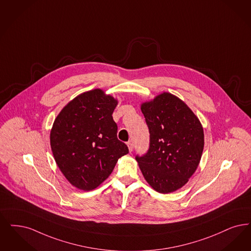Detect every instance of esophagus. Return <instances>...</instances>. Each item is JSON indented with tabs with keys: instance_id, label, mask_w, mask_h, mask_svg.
<instances>
[{
	"instance_id": "1",
	"label": "esophagus",
	"mask_w": 251,
	"mask_h": 251,
	"mask_svg": "<svg viewBox=\"0 0 251 251\" xmlns=\"http://www.w3.org/2000/svg\"><path fill=\"white\" fill-rule=\"evenodd\" d=\"M127 145H128V148H129V151H130V152H131V151H132V150H133V145H132V142H128V144H127Z\"/></svg>"
}]
</instances>
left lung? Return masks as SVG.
I'll list each match as a JSON object with an SVG mask.
<instances>
[{"mask_svg":"<svg viewBox=\"0 0 251 251\" xmlns=\"http://www.w3.org/2000/svg\"><path fill=\"white\" fill-rule=\"evenodd\" d=\"M151 142L136 156L145 179L160 193L181 189L195 173L204 146L203 129L191 108L176 95L163 92L141 104Z\"/></svg>","mask_w":251,"mask_h":251,"instance_id":"1","label":"left lung"}]
</instances>
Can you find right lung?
Instances as JSON below:
<instances>
[{"label": "right lung", "mask_w": 251, "mask_h": 251, "mask_svg": "<svg viewBox=\"0 0 251 251\" xmlns=\"http://www.w3.org/2000/svg\"><path fill=\"white\" fill-rule=\"evenodd\" d=\"M118 100L100 89L76 96L60 111L50 130L55 161L65 178L82 191L96 189L129 153L118 139L112 114Z\"/></svg>", "instance_id": "add662e5"}]
</instances>
